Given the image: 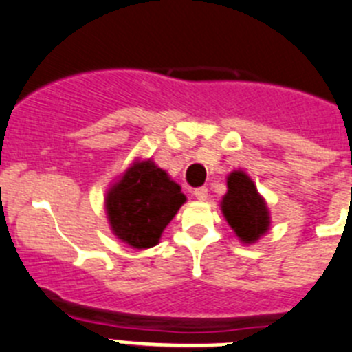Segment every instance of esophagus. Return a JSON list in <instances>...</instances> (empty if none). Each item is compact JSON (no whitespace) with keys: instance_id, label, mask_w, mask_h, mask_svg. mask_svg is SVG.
I'll return each mask as SVG.
<instances>
[{"instance_id":"1","label":"esophagus","mask_w":352,"mask_h":352,"mask_svg":"<svg viewBox=\"0 0 352 352\" xmlns=\"http://www.w3.org/2000/svg\"><path fill=\"white\" fill-rule=\"evenodd\" d=\"M193 195H195L197 200L204 202V200H207V188L206 186H202V188H197L195 192H193Z\"/></svg>"}]
</instances>
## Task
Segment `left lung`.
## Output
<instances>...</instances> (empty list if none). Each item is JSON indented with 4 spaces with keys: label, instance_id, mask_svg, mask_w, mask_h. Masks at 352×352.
<instances>
[{
    "label": "left lung",
    "instance_id": "obj_1",
    "mask_svg": "<svg viewBox=\"0 0 352 352\" xmlns=\"http://www.w3.org/2000/svg\"><path fill=\"white\" fill-rule=\"evenodd\" d=\"M228 192L219 207L226 223L243 245H252L271 228V216L264 197L245 170H232L226 176Z\"/></svg>",
    "mask_w": 352,
    "mask_h": 352
}]
</instances>
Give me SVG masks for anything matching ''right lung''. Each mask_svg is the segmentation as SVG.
<instances>
[{"label":"right lung","mask_w":352,"mask_h":352,"mask_svg":"<svg viewBox=\"0 0 352 352\" xmlns=\"http://www.w3.org/2000/svg\"><path fill=\"white\" fill-rule=\"evenodd\" d=\"M186 202L182 186L152 159H140L120 173L105 193L109 226L133 249H150Z\"/></svg>","instance_id":"obj_1"}]
</instances>
